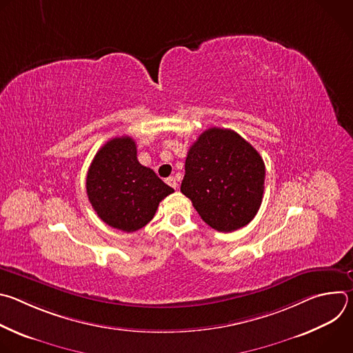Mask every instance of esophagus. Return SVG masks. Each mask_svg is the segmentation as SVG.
Segmentation results:
<instances>
[{"label": "esophagus", "instance_id": "1", "mask_svg": "<svg viewBox=\"0 0 353 353\" xmlns=\"http://www.w3.org/2000/svg\"><path fill=\"white\" fill-rule=\"evenodd\" d=\"M166 183H168L170 187L177 188V181H176V179H174V177H169V179H166Z\"/></svg>", "mask_w": 353, "mask_h": 353}]
</instances>
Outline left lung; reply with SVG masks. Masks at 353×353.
<instances>
[{
  "label": "left lung",
  "instance_id": "left-lung-1",
  "mask_svg": "<svg viewBox=\"0 0 353 353\" xmlns=\"http://www.w3.org/2000/svg\"><path fill=\"white\" fill-rule=\"evenodd\" d=\"M265 165L233 130L210 128L191 145L180 191L207 225L233 232L253 221L263 203Z\"/></svg>",
  "mask_w": 353,
  "mask_h": 353
}]
</instances>
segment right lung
Wrapping results in <instances>:
<instances>
[{"mask_svg":"<svg viewBox=\"0 0 353 353\" xmlns=\"http://www.w3.org/2000/svg\"><path fill=\"white\" fill-rule=\"evenodd\" d=\"M86 192L100 219L130 233L152 221L161 201L174 190L138 162L135 141L123 135L97 150L88 170Z\"/></svg>","mask_w":353,"mask_h":353,"instance_id":"right-lung-1","label":"right lung"}]
</instances>
